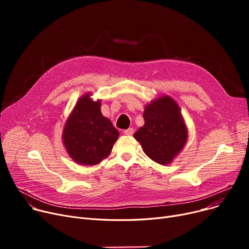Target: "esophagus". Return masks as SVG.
<instances>
[{
    "label": "esophagus",
    "instance_id": "esophagus-1",
    "mask_svg": "<svg viewBox=\"0 0 249 249\" xmlns=\"http://www.w3.org/2000/svg\"><path fill=\"white\" fill-rule=\"evenodd\" d=\"M133 133H134V129L133 128H128V129H126V130H124V131H123V134L124 135H128V136L133 135Z\"/></svg>",
    "mask_w": 249,
    "mask_h": 249
}]
</instances>
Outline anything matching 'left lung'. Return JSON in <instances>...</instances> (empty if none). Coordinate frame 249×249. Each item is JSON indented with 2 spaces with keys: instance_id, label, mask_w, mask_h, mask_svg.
I'll return each mask as SVG.
<instances>
[{
  "instance_id": "8db88e82",
  "label": "left lung",
  "mask_w": 249,
  "mask_h": 249,
  "mask_svg": "<svg viewBox=\"0 0 249 249\" xmlns=\"http://www.w3.org/2000/svg\"><path fill=\"white\" fill-rule=\"evenodd\" d=\"M144 125L134 134L145 154L153 161L171 163L184 148L188 129L176 101L162 96L147 104L143 113Z\"/></svg>"
}]
</instances>
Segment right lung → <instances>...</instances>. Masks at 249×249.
<instances>
[{
  "mask_svg": "<svg viewBox=\"0 0 249 249\" xmlns=\"http://www.w3.org/2000/svg\"><path fill=\"white\" fill-rule=\"evenodd\" d=\"M82 96L65 122L62 140L71 159L78 164L95 165L111 153L118 130L101 112V101Z\"/></svg>",
  "mask_w": 249,
  "mask_h": 249,
  "instance_id": "add662e5",
  "label": "right lung"
}]
</instances>
